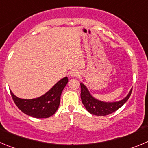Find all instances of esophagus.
<instances>
[{"label":"esophagus","instance_id":"esophagus-1","mask_svg":"<svg viewBox=\"0 0 148 148\" xmlns=\"http://www.w3.org/2000/svg\"><path fill=\"white\" fill-rule=\"evenodd\" d=\"M79 75V73L77 71H76V70H73V71H71V72H70V76H71V77H78Z\"/></svg>","mask_w":148,"mask_h":148}]
</instances>
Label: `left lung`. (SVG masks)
I'll use <instances>...</instances> for the list:
<instances>
[{
	"label": "left lung",
	"instance_id": "left-lung-1",
	"mask_svg": "<svg viewBox=\"0 0 148 148\" xmlns=\"http://www.w3.org/2000/svg\"><path fill=\"white\" fill-rule=\"evenodd\" d=\"M80 97L82 104L90 114L96 116H106L115 112L116 110H118L127 102L132 92V89H131L127 97L119 102H105L94 98L90 95L86 86L82 82L80 83Z\"/></svg>",
	"mask_w": 148,
	"mask_h": 148
}]
</instances>
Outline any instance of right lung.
<instances>
[{"mask_svg":"<svg viewBox=\"0 0 148 148\" xmlns=\"http://www.w3.org/2000/svg\"><path fill=\"white\" fill-rule=\"evenodd\" d=\"M68 82V77H64L44 95L36 99H21L11 90L10 93L15 105L23 113L34 118H48L54 115L59 108L61 94Z\"/></svg>","mask_w":148,"mask_h":148,"instance_id":"right-lung-1","label":"right lung"}]
</instances>
